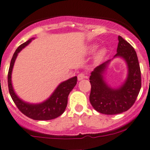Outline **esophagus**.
Instances as JSON below:
<instances>
[{
    "instance_id": "esophagus-1",
    "label": "esophagus",
    "mask_w": 150,
    "mask_h": 150,
    "mask_svg": "<svg viewBox=\"0 0 150 150\" xmlns=\"http://www.w3.org/2000/svg\"><path fill=\"white\" fill-rule=\"evenodd\" d=\"M86 76L83 73H80L78 75V76H77V78H78V80L79 81H81V80H82V79H85V78H86Z\"/></svg>"
}]
</instances>
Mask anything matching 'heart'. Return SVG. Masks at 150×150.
I'll return each instance as SVG.
<instances>
[{
    "label": "heart",
    "mask_w": 150,
    "mask_h": 150,
    "mask_svg": "<svg viewBox=\"0 0 150 150\" xmlns=\"http://www.w3.org/2000/svg\"><path fill=\"white\" fill-rule=\"evenodd\" d=\"M96 48H97V46H96V45H92V46H89V47H88V52H94V51H96ZM106 53H107V51H106L105 49H99L96 54V59H97V60H100V59H102V58L105 56Z\"/></svg>",
    "instance_id": "1"
}]
</instances>
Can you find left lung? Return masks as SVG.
<instances>
[{"instance_id":"1","label":"left lung","mask_w":150,"mask_h":150,"mask_svg":"<svg viewBox=\"0 0 150 150\" xmlns=\"http://www.w3.org/2000/svg\"><path fill=\"white\" fill-rule=\"evenodd\" d=\"M118 46L114 58H122L127 66V77L117 88L105 81L104 75L109 63L108 60L94 69L90 76L91 88L90 103L101 114H117L126 112L136 101L141 88V71L135 50L122 37L118 36Z\"/></svg>"}]
</instances>
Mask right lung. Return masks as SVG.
<instances>
[{"label": "right lung", "instance_id": "1", "mask_svg": "<svg viewBox=\"0 0 150 150\" xmlns=\"http://www.w3.org/2000/svg\"><path fill=\"white\" fill-rule=\"evenodd\" d=\"M34 38H30L26 42L23 43L16 50L12 59L8 74V85L9 93L19 110L25 116L34 120H54L64 113L68 102V96L77 82V77L74 76L62 82L54 90L52 94L46 100L38 104H30L22 100L16 94L11 81V75L18 54L23 48L28 46Z\"/></svg>", "mask_w": 150, "mask_h": 150}]
</instances>
